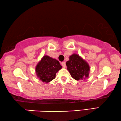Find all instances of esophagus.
Here are the masks:
<instances>
[{"mask_svg":"<svg viewBox=\"0 0 121 121\" xmlns=\"http://www.w3.org/2000/svg\"><path fill=\"white\" fill-rule=\"evenodd\" d=\"M61 64H62V66L64 67V68H65V67H66V63H65V62H63L61 63Z\"/></svg>","mask_w":121,"mask_h":121,"instance_id":"1","label":"esophagus"}]
</instances>
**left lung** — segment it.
Returning a JSON list of instances; mask_svg holds the SVG:
<instances>
[{"label":"left lung","instance_id":"1","mask_svg":"<svg viewBox=\"0 0 121 121\" xmlns=\"http://www.w3.org/2000/svg\"><path fill=\"white\" fill-rule=\"evenodd\" d=\"M69 58L66 65L67 70L73 79L79 81L85 80L89 77L90 67L85 60L75 54L72 55Z\"/></svg>","mask_w":121,"mask_h":121}]
</instances>
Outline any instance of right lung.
Listing matches in <instances>:
<instances>
[{
	"mask_svg": "<svg viewBox=\"0 0 121 121\" xmlns=\"http://www.w3.org/2000/svg\"><path fill=\"white\" fill-rule=\"evenodd\" d=\"M62 68L58 60L45 55L36 66L35 72L40 80L48 83L55 79L56 73Z\"/></svg>",
	"mask_w": 121,
	"mask_h": 121,
	"instance_id": "obj_1",
	"label": "right lung"
}]
</instances>
